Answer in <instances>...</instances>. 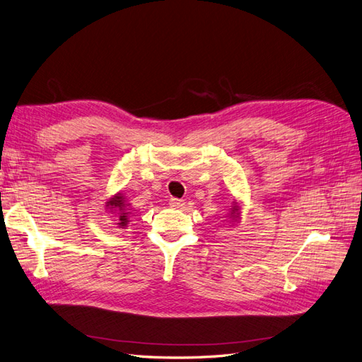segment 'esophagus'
Returning <instances> with one entry per match:
<instances>
[{
  "mask_svg": "<svg viewBox=\"0 0 362 362\" xmlns=\"http://www.w3.org/2000/svg\"><path fill=\"white\" fill-rule=\"evenodd\" d=\"M184 201L182 199H177V198H172L170 201H169V205L172 206V208H182L184 206Z\"/></svg>",
  "mask_w": 362,
  "mask_h": 362,
  "instance_id": "1",
  "label": "esophagus"
}]
</instances>
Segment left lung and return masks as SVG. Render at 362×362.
Returning a JSON list of instances; mask_svg holds the SVG:
<instances>
[{
	"mask_svg": "<svg viewBox=\"0 0 362 362\" xmlns=\"http://www.w3.org/2000/svg\"><path fill=\"white\" fill-rule=\"evenodd\" d=\"M242 210H243V204L238 202L237 199H234L231 208H229V213H228V217L231 218L233 223L238 222L240 218H242Z\"/></svg>",
	"mask_w": 362,
	"mask_h": 362,
	"instance_id": "8db88e82",
	"label": "left lung"
}]
</instances>
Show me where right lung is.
<instances>
[{"label": "right lung", "mask_w": 362, "mask_h": 362, "mask_svg": "<svg viewBox=\"0 0 362 362\" xmlns=\"http://www.w3.org/2000/svg\"><path fill=\"white\" fill-rule=\"evenodd\" d=\"M105 208L110 210L112 214L117 216V226L119 228H127L129 223V204H127L125 194L124 193H116L110 199L105 202Z\"/></svg>", "instance_id": "add662e5"}]
</instances>
